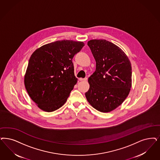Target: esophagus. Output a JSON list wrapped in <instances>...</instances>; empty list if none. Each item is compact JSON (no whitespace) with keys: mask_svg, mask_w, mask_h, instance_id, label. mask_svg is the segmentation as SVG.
Wrapping results in <instances>:
<instances>
[{"mask_svg":"<svg viewBox=\"0 0 160 160\" xmlns=\"http://www.w3.org/2000/svg\"><path fill=\"white\" fill-rule=\"evenodd\" d=\"M80 81H87L88 80V78L87 77H85V78H80L79 79Z\"/></svg>","mask_w":160,"mask_h":160,"instance_id":"obj_1","label":"esophagus"}]
</instances>
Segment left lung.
Listing matches in <instances>:
<instances>
[{"mask_svg": "<svg viewBox=\"0 0 160 160\" xmlns=\"http://www.w3.org/2000/svg\"><path fill=\"white\" fill-rule=\"evenodd\" d=\"M96 62L88 78L85 93L88 103L101 112H109L121 105L132 85V67L127 55L116 45L105 39L88 42Z\"/></svg>", "mask_w": 160, "mask_h": 160, "instance_id": "obj_1", "label": "left lung"}]
</instances>
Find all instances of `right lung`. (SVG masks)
<instances>
[{"mask_svg":"<svg viewBox=\"0 0 160 160\" xmlns=\"http://www.w3.org/2000/svg\"><path fill=\"white\" fill-rule=\"evenodd\" d=\"M84 44L72 40L57 41L35 50L24 78L25 86L39 108L51 112L64 105L77 78L72 58Z\"/></svg>","mask_w":160,"mask_h":160,"instance_id":"right-lung-1","label":"right lung"}]
</instances>
